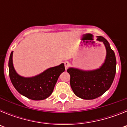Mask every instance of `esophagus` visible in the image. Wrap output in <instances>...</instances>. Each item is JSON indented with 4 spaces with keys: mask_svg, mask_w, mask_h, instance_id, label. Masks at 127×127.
<instances>
[{
    "mask_svg": "<svg viewBox=\"0 0 127 127\" xmlns=\"http://www.w3.org/2000/svg\"><path fill=\"white\" fill-rule=\"evenodd\" d=\"M64 65H65V69L67 70L68 68H69V62L68 61H65L64 62Z\"/></svg>",
    "mask_w": 127,
    "mask_h": 127,
    "instance_id": "obj_1",
    "label": "esophagus"
}]
</instances>
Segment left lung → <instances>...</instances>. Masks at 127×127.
Returning a JSON list of instances; mask_svg holds the SVG:
<instances>
[{
	"label": "left lung",
	"mask_w": 127,
	"mask_h": 127,
	"mask_svg": "<svg viewBox=\"0 0 127 127\" xmlns=\"http://www.w3.org/2000/svg\"><path fill=\"white\" fill-rule=\"evenodd\" d=\"M97 40L103 42L107 51L105 62L100 69L83 71L74 68L67 69L70 74V84L75 95L85 100H92L101 96L109 90L114 80L116 60L114 51L106 39L98 36Z\"/></svg>",
	"instance_id": "8db88e82"
}]
</instances>
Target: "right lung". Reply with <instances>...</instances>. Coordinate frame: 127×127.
I'll return each mask as SVG.
<instances>
[{"label": "right lung", "mask_w": 127, "mask_h": 127, "mask_svg": "<svg viewBox=\"0 0 127 127\" xmlns=\"http://www.w3.org/2000/svg\"><path fill=\"white\" fill-rule=\"evenodd\" d=\"M13 53H11L9 60V74L16 90L31 100H41L48 98L52 94L60 75L65 71L64 64L51 67L35 77H23L19 76L14 70Z\"/></svg>", "instance_id": "obj_1"}]
</instances>
